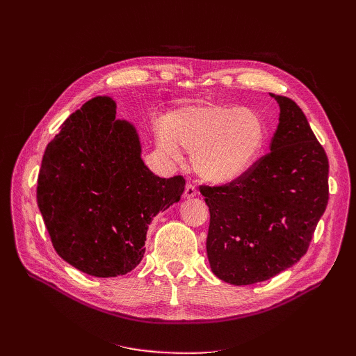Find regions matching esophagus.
<instances>
[{
    "label": "esophagus",
    "mask_w": 356,
    "mask_h": 356,
    "mask_svg": "<svg viewBox=\"0 0 356 356\" xmlns=\"http://www.w3.org/2000/svg\"><path fill=\"white\" fill-rule=\"evenodd\" d=\"M196 195H197L196 187L193 186V184H187V186H186V190H184V196H186L187 199H190V197H195Z\"/></svg>",
    "instance_id": "obj_1"
}]
</instances>
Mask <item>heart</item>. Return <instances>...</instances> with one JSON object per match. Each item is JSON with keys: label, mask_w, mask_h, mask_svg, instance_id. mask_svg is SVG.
Here are the masks:
<instances>
[{"label": "heart", "mask_w": 356, "mask_h": 356, "mask_svg": "<svg viewBox=\"0 0 356 356\" xmlns=\"http://www.w3.org/2000/svg\"><path fill=\"white\" fill-rule=\"evenodd\" d=\"M157 147L172 160L191 152L193 170L215 184L242 178L260 159L266 143L263 117L241 105L207 102L169 114L156 134Z\"/></svg>", "instance_id": "heart-1"}]
</instances>
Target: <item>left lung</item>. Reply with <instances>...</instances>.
Wrapping results in <instances>:
<instances>
[{
    "label": "left lung",
    "mask_w": 356,
    "mask_h": 356,
    "mask_svg": "<svg viewBox=\"0 0 356 356\" xmlns=\"http://www.w3.org/2000/svg\"><path fill=\"white\" fill-rule=\"evenodd\" d=\"M281 106L270 152L221 186H200L209 207L207 251L215 276L233 285L263 282L296 264L328 203V157L300 106Z\"/></svg>",
    "instance_id": "obj_1"
}]
</instances>
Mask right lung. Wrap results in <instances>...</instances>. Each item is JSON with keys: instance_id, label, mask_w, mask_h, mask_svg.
<instances>
[{"instance_id": "1", "label": "right lung", "mask_w": 356, "mask_h": 356, "mask_svg": "<svg viewBox=\"0 0 356 356\" xmlns=\"http://www.w3.org/2000/svg\"><path fill=\"white\" fill-rule=\"evenodd\" d=\"M184 177L141 160L135 127L98 96L62 123L42 156L37 202L55 251L79 270L113 277L143 260L149 222L181 199Z\"/></svg>"}]
</instances>
